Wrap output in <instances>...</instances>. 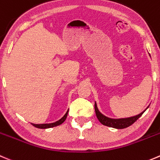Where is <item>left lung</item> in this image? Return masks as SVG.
<instances>
[{
	"instance_id": "8db88e82",
	"label": "left lung",
	"mask_w": 160,
	"mask_h": 160,
	"mask_svg": "<svg viewBox=\"0 0 160 160\" xmlns=\"http://www.w3.org/2000/svg\"><path fill=\"white\" fill-rule=\"evenodd\" d=\"M148 108V106L142 112L137 115V116H131V117L128 118H122V119H112V118L107 117V116H104L102 113H101L98 108L97 104H96V102H94V109H95L96 116H97L99 122L102 124L105 125V126L116 128V129H123V128H128L131 125H132L134 122L137 121V119H138L142 116V115L145 112V110Z\"/></svg>"
}]
</instances>
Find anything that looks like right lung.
<instances>
[{
	"mask_svg": "<svg viewBox=\"0 0 160 160\" xmlns=\"http://www.w3.org/2000/svg\"><path fill=\"white\" fill-rule=\"evenodd\" d=\"M68 112H69V110L66 112V114L62 116L60 119H58V121L55 122V123H43V124H35V123H32V126H34L35 128H40V129H47V128H54V127L58 126V125L62 124L63 122L66 120V117H67Z\"/></svg>",
	"mask_w": 160,
	"mask_h": 160,
	"instance_id": "1",
	"label": "right lung"
}]
</instances>
